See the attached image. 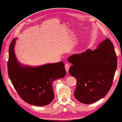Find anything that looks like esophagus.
<instances>
[{
    "label": "esophagus",
    "instance_id": "34e87169",
    "mask_svg": "<svg viewBox=\"0 0 122 122\" xmlns=\"http://www.w3.org/2000/svg\"><path fill=\"white\" fill-rule=\"evenodd\" d=\"M70 67V65L68 64H66L65 65V68L66 69V71L67 72H68L69 71V69Z\"/></svg>",
    "mask_w": 122,
    "mask_h": 122
}]
</instances>
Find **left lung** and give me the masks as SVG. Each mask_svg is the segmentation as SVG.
Returning <instances> with one entry per match:
<instances>
[{"mask_svg":"<svg viewBox=\"0 0 122 122\" xmlns=\"http://www.w3.org/2000/svg\"><path fill=\"white\" fill-rule=\"evenodd\" d=\"M68 61L72 64L69 72L77 80L74 96L78 101L91 104L106 95L117 67V55L109 39L102 41L96 49L73 54Z\"/></svg>","mask_w":122,"mask_h":122,"instance_id":"8db88e82","label":"left lung"}]
</instances>
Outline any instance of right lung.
<instances>
[{"label":"right lung","mask_w":122,"mask_h":122,"mask_svg":"<svg viewBox=\"0 0 122 122\" xmlns=\"http://www.w3.org/2000/svg\"><path fill=\"white\" fill-rule=\"evenodd\" d=\"M17 38L13 39L9 48L8 73L15 89L20 97L29 104L44 106L49 105L54 98V81L66 75L62 61L30 66L20 63L15 54Z\"/></svg>","instance_id":"1"}]
</instances>
